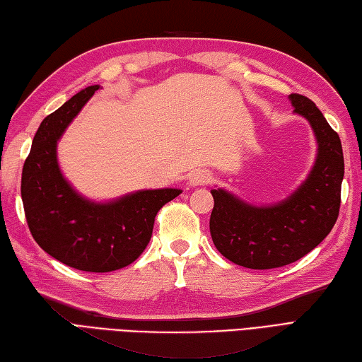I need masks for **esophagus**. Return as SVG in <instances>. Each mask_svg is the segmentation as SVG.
Returning a JSON list of instances; mask_svg holds the SVG:
<instances>
[{
	"label": "esophagus",
	"instance_id": "esophagus-1",
	"mask_svg": "<svg viewBox=\"0 0 362 362\" xmlns=\"http://www.w3.org/2000/svg\"><path fill=\"white\" fill-rule=\"evenodd\" d=\"M212 173L209 170H197L190 175V184L192 186H203V184L212 182Z\"/></svg>",
	"mask_w": 362,
	"mask_h": 362
}]
</instances>
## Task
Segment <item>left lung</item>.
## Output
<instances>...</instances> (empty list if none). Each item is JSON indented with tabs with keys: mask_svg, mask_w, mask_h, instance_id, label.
Returning <instances> with one entry per match:
<instances>
[{
	"mask_svg": "<svg viewBox=\"0 0 362 362\" xmlns=\"http://www.w3.org/2000/svg\"><path fill=\"white\" fill-rule=\"evenodd\" d=\"M290 99L296 113L310 120L319 144L316 164L300 189L271 207L249 206L221 189L212 190L209 228L214 245L245 268L272 269L302 259L330 234L339 215L344 178L339 134L315 102L296 93Z\"/></svg>",
	"mask_w": 362,
	"mask_h": 362,
	"instance_id": "1",
	"label": "left lung"
}]
</instances>
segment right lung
Returning a JSON list of instances; mask_svg holds the SVG:
<instances>
[{
  "mask_svg": "<svg viewBox=\"0 0 362 362\" xmlns=\"http://www.w3.org/2000/svg\"><path fill=\"white\" fill-rule=\"evenodd\" d=\"M99 85L85 90L43 119L21 173V199L32 237L54 259L88 272H110L133 263L147 247L159 209L178 189L136 192L108 204L80 198L59 170L55 147Z\"/></svg>",
  "mask_w": 362,
  "mask_h": 362,
  "instance_id": "right-lung-1",
  "label": "right lung"
}]
</instances>
